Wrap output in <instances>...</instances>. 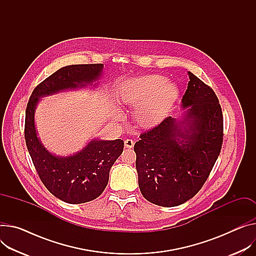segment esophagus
<instances>
[{
	"label": "esophagus",
	"mask_w": 256,
	"mask_h": 256,
	"mask_svg": "<svg viewBox=\"0 0 256 256\" xmlns=\"http://www.w3.org/2000/svg\"><path fill=\"white\" fill-rule=\"evenodd\" d=\"M124 144H125V146L128 148H132L134 146V142L132 140H125Z\"/></svg>",
	"instance_id": "esophagus-1"
}]
</instances>
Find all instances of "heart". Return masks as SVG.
Returning <instances> with one entry per match:
<instances>
[{
    "label": "heart",
    "instance_id": "heart-1",
    "mask_svg": "<svg viewBox=\"0 0 256 256\" xmlns=\"http://www.w3.org/2000/svg\"><path fill=\"white\" fill-rule=\"evenodd\" d=\"M178 96L176 84L161 74H150L130 82L121 92L123 104L136 106L135 120L142 126H152L161 121ZM116 112V118H120Z\"/></svg>",
    "mask_w": 256,
    "mask_h": 256
}]
</instances>
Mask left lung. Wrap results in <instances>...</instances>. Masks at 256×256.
Listing matches in <instances>:
<instances>
[{
	"label": "left lung",
	"mask_w": 256,
	"mask_h": 256,
	"mask_svg": "<svg viewBox=\"0 0 256 256\" xmlns=\"http://www.w3.org/2000/svg\"><path fill=\"white\" fill-rule=\"evenodd\" d=\"M188 78L182 116L166 118L134 144L140 192L148 201L163 207L182 205L201 190L222 144L218 98L192 72Z\"/></svg>",
	"instance_id": "1"
}]
</instances>
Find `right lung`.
Listing matches in <instances>:
<instances>
[{
  "label": "right lung",
  "mask_w": 256,
  "mask_h": 256,
  "mask_svg": "<svg viewBox=\"0 0 256 256\" xmlns=\"http://www.w3.org/2000/svg\"><path fill=\"white\" fill-rule=\"evenodd\" d=\"M104 64H72L56 70L32 91L26 110V142L32 163L47 190L68 204L100 196L108 182L110 170L124 148L122 140L92 138L72 154L57 156L42 144L36 127V108L41 98L68 90L94 89Z\"/></svg>",
  "instance_id": "add662e5"
}]
</instances>
